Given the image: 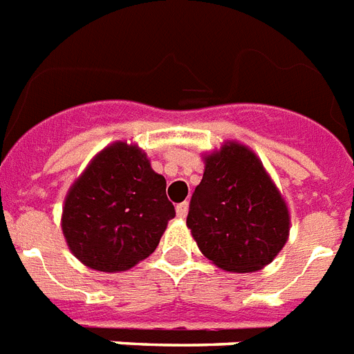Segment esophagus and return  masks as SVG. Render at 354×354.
<instances>
[{
  "instance_id": "obj_1",
  "label": "esophagus",
  "mask_w": 354,
  "mask_h": 354,
  "mask_svg": "<svg viewBox=\"0 0 354 354\" xmlns=\"http://www.w3.org/2000/svg\"><path fill=\"white\" fill-rule=\"evenodd\" d=\"M188 208H190V205L188 203H180V205L175 206V212H177V217H180V219H185L186 216H188Z\"/></svg>"
}]
</instances>
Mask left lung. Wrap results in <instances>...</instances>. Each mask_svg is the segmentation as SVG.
Here are the masks:
<instances>
[{"mask_svg": "<svg viewBox=\"0 0 354 354\" xmlns=\"http://www.w3.org/2000/svg\"><path fill=\"white\" fill-rule=\"evenodd\" d=\"M205 174L186 225L205 257L228 272H256L281 252L290 214L252 149L228 140L203 155Z\"/></svg>", "mask_w": 354, "mask_h": 354, "instance_id": "8db88e82", "label": "left lung"}]
</instances>
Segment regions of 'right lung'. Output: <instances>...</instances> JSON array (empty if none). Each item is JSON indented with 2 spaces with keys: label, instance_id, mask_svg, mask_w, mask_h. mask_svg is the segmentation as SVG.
Masks as SVG:
<instances>
[{
  "label": "right lung",
  "instance_id": "add662e5",
  "mask_svg": "<svg viewBox=\"0 0 354 354\" xmlns=\"http://www.w3.org/2000/svg\"><path fill=\"white\" fill-rule=\"evenodd\" d=\"M175 208L166 179L137 144H109L71 185L62 232L73 256L100 272H124L153 252Z\"/></svg>",
  "mask_w": 354,
  "mask_h": 354
}]
</instances>
